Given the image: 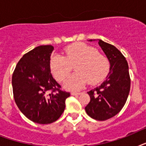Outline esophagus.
Masks as SVG:
<instances>
[{
    "label": "esophagus",
    "mask_w": 146,
    "mask_h": 146,
    "mask_svg": "<svg viewBox=\"0 0 146 146\" xmlns=\"http://www.w3.org/2000/svg\"><path fill=\"white\" fill-rule=\"evenodd\" d=\"M80 94H81V92H71V95H72V96H79Z\"/></svg>",
    "instance_id": "34e87169"
}]
</instances>
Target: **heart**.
Instances as JSON below:
<instances>
[{
	"label": "heart",
	"mask_w": 146,
	"mask_h": 146,
	"mask_svg": "<svg viewBox=\"0 0 146 146\" xmlns=\"http://www.w3.org/2000/svg\"><path fill=\"white\" fill-rule=\"evenodd\" d=\"M65 57L54 54L50 59L51 73L58 81H63L68 76L72 66L75 65L76 73L64 82V87L70 90L82 89L88 81L90 84L101 82L109 70V61L105 56L100 54L95 48L76 42L64 49Z\"/></svg>",
	"instance_id": "obj_1"
}]
</instances>
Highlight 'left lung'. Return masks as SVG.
I'll use <instances>...</instances> for the list:
<instances>
[{
    "label": "left lung",
    "mask_w": 146,
    "mask_h": 146,
    "mask_svg": "<svg viewBox=\"0 0 146 146\" xmlns=\"http://www.w3.org/2000/svg\"><path fill=\"white\" fill-rule=\"evenodd\" d=\"M98 40L110 63V72L101 86L87 93L90 102L85 108L87 114L97 120H106L117 114L124 106L130 89L129 66L126 58L116 47ZM96 40H89L92 42Z\"/></svg>",
    "instance_id": "1"
}]
</instances>
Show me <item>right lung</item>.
<instances>
[{
  "label": "right lung",
  "mask_w": 146,
  "mask_h": 146,
  "mask_svg": "<svg viewBox=\"0 0 146 146\" xmlns=\"http://www.w3.org/2000/svg\"><path fill=\"white\" fill-rule=\"evenodd\" d=\"M52 45H40L19 60L13 73V97L22 113L33 122L48 124L61 116L70 92L60 90L50 73ZM51 91L50 93L49 92Z\"/></svg>",
  "instance_id": "add662e5"
}]
</instances>
